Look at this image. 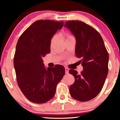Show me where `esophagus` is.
<instances>
[{
	"mask_svg": "<svg viewBox=\"0 0 120 120\" xmlns=\"http://www.w3.org/2000/svg\"><path fill=\"white\" fill-rule=\"evenodd\" d=\"M65 74H68L69 73V69L67 68V67H65Z\"/></svg>",
	"mask_w": 120,
	"mask_h": 120,
	"instance_id": "34e87169",
	"label": "esophagus"
}]
</instances>
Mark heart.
<instances>
[{
    "label": "heart",
    "mask_w": 120,
    "mask_h": 120,
    "mask_svg": "<svg viewBox=\"0 0 120 120\" xmlns=\"http://www.w3.org/2000/svg\"><path fill=\"white\" fill-rule=\"evenodd\" d=\"M64 37H65V38H66V40L69 38H70L73 37V36L70 35V34H69L68 33H64ZM56 39V35H53V37H52V38H51V41H50L51 46H52V45H53V44L54 43V42H55Z\"/></svg>",
    "instance_id": "heart-1"
}]
</instances>
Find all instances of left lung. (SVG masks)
<instances>
[{
  "instance_id": "obj_1",
  "label": "left lung",
  "mask_w": 120,
  "mask_h": 120,
  "mask_svg": "<svg viewBox=\"0 0 120 120\" xmlns=\"http://www.w3.org/2000/svg\"><path fill=\"white\" fill-rule=\"evenodd\" d=\"M75 35L76 40L75 53L83 67L80 74L70 69L75 78L69 87L74 99L87 101L100 93L108 73L109 54L101 34L94 28L80 21L70 20L64 25Z\"/></svg>"
}]
</instances>
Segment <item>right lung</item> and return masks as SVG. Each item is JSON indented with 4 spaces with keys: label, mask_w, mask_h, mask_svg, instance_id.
I'll return each mask as SVG.
<instances>
[{
    "label": "right lung",
    "mask_w": 120,
    "mask_h": 120,
    "mask_svg": "<svg viewBox=\"0 0 120 120\" xmlns=\"http://www.w3.org/2000/svg\"><path fill=\"white\" fill-rule=\"evenodd\" d=\"M63 21L38 20L19 38L14 58L17 84L29 101L45 103L53 97L56 86L63 78L61 65L45 68L42 58L50 52V41L64 25Z\"/></svg>",
    "instance_id": "obj_1"
}]
</instances>
